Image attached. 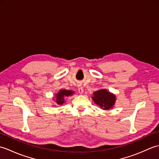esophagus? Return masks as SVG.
I'll use <instances>...</instances> for the list:
<instances>
[{
    "instance_id": "obj_1",
    "label": "esophagus",
    "mask_w": 159,
    "mask_h": 159,
    "mask_svg": "<svg viewBox=\"0 0 159 159\" xmlns=\"http://www.w3.org/2000/svg\"><path fill=\"white\" fill-rule=\"evenodd\" d=\"M78 91H79V93L80 94H83V87L81 85H79V86H78Z\"/></svg>"
}]
</instances>
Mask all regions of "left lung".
Here are the masks:
<instances>
[{
    "label": "left lung",
    "instance_id": "1",
    "mask_svg": "<svg viewBox=\"0 0 159 159\" xmlns=\"http://www.w3.org/2000/svg\"><path fill=\"white\" fill-rule=\"evenodd\" d=\"M92 97L94 102L103 109L108 110L112 108L116 102V96L106 89H101L93 93Z\"/></svg>",
    "mask_w": 159,
    "mask_h": 159
}]
</instances>
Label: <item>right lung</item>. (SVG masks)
Instances as JSON below:
<instances>
[{
  "label": "right lung",
  "instance_id": "obj_1",
  "mask_svg": "<svg viewBox=\"0 0 159 159\" xmlns=\"http://www.w3.org/2000/svg\"><path fill=\"white\" fill-rule=\"evenodd\" d=\"M72 93H74V92H72V91L70 90H60L59 92L57 94L56 96V102L58 104H63L65 100H64V98L65 97L71 96Z\"/></svg>",
  "mask_w": 159,
  "mask_h": 159
}]
</instances>
